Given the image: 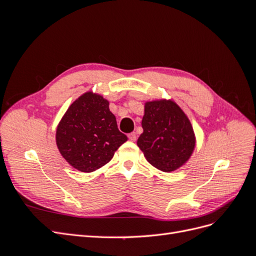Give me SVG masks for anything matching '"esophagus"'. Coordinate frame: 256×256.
Masks as SVG:
<instances>
[{
    "label": "esophagus",
    "mask_w": 256,
    "mask_h": 256,
    "mask_svg": "<svg viewBox=\"0 0 256 256\" xmlns=\"http://www.w3.org/2000/svg\"><path fill=\"white\" fill-rule=\"evenodd\" d=\"M128 138L131 142H134L136 140V132H131L128 134Z\"/></svg>",
    "instance_id": "esophagus-1"
}]
</instances>
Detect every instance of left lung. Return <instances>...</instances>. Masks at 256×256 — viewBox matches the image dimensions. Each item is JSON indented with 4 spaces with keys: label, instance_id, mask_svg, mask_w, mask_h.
I'll return each mask as SVG.
<instances>
[{
    "label": "left lung",
    "instance_id": "obj_1",
    "mask_svg": "<svg viewBox=\"0 0 256 256\" xmlns=\"http://www.w3.org/2000/svg\"><path fill=\"white\" fill-rule=\"evenodd\" d=\"M142 128L136 145L160 171L173 172L192 156L196 143L194 131L188 116L172 99L146 102Z\"/></svg>",
    "mask_w": 256,
    "mask_h": 256
}]
</instances>
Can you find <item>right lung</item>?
Instances as JSON below:
<instances>
[{
	"instance_id": "obj_1",
	"label": "right lung",
	"mask_w": 256,
	"mask_h": 256,
	"mask_svg": "<svg viewBox=\"0 0 256 256\" xmlns=\"http://www.w3.org/2000/svg\"><path fill=\"white\" fill-rule=\"evenodd\" d=\"M127 140L118 128L109 102L92 90L69 106L56 134L62 157L84 173L94 172L106 164Z\"/></svg>"
}]
</instances>
